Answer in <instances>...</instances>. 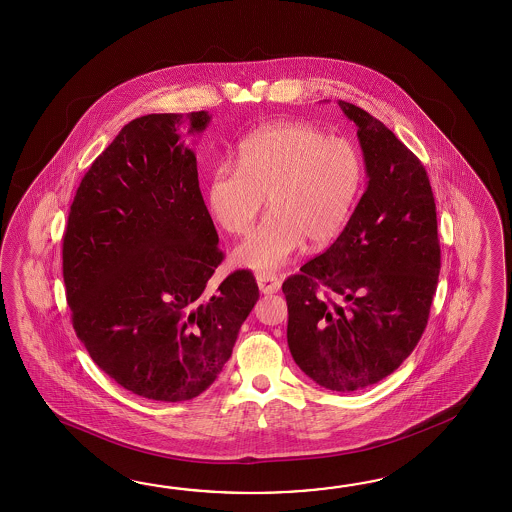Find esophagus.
<instances>
[{
    "label": "esophagus",
    "instance_id": "obj_1",
    "mask_svg": "<svg viewBox=\"0 0 512 512\" xmlns=\"http://www.w3.org/2000/svg\"><path fill=\"white\" fill-rule=\"evenodd\" d=\"M256 282H258V287H260L263 294L278 293L280 285H282L280 278L276 274H271V272H258Z\"/></svg>",
    "mask_w": 512,
    "mask_h": 512
}]
</instances>
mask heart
Wrapping results in <instances>:
<instances>
[{
    "instance_id": "b5f03b06",
    "label": "heart",
    "mask_w": 512,
    "mask_h": 512,
    "mask_svg": "<svg viewBox=\"0 0 512 512\" xmlns=\"http://www.w3.org/2000/svg\"><path fill=\"white\" fill-rule=\"evenodd\" d=\"M364 185L359 146L309 122H274L240 144L238 164L219 163L207 186V207L219 227L245 234L265 197L271 214L236 249L256 271H276L304 241L322 247L346 227Z\"/></svg>"
}]
</instances>
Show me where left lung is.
<instances>
[{
    "mask_svg": "<svg viewBox=\"0 0 512 512\" xmlns=\"http://www.w3.org/2000/svg\"><path fill=\"white\" fill-rule=\"evenodd\" d=\"M357 124L368 186L337 241L282 285L294 362L316 384L382 381L425 331L441 269L425 166L381 120L338 100Z\"/></svg>",
    "mask_w": 512,
    "mask_h": 512,
    "instance_id": "left-lung-1",
    "label": "left lung"
}]
</instances>
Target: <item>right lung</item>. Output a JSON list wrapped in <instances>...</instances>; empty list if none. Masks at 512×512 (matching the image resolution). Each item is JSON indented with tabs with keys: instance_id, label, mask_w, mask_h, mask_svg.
<instances>
[{
	"instance_id": "obj_1",
	"label": "right lung",
	"mask_w": 512,
	"mask_h": 512,
	"mask_svg": "<svg viewBox=\"0 0 512 512\" xmlns=\"http://www.w3.org/2000/svg\"><path fill=\"white\" fill-rule=\"evenodd\" d=\"M207 111L152 113L126 124L78 186L64 234V283L89 357L122 388L179 403L218 379L258 300L251 271L208 285L223 261L199 190Z\"/></svg>"
}]
</instances>
